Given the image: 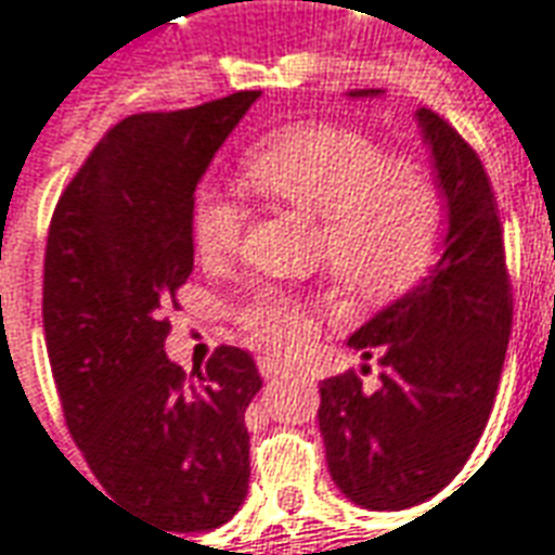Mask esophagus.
Masks as SVG:
<instances>
[{"mask_svg": "<svg viewBox=\"0 0 555 555\" xmlns=\"http://www.w3.org/2000/svg\"><path fill=\"white\" fill-rule=\"evenodd\" d=\"M257 370L262 378H278V375H286V363L278 358H257Z\"/></svg>", "mask_w": 555, "mask_h": 555, "instance_id": "1", "label": "esophagus"}]
</instances>
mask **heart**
I'll use <instances>...</instances> for the list:
<instances>
[{"label":"heart","mask_w":555,"mask_h":555,"mask_svg":"<svg viewBox=\"0 0 555 555\" xmlns=\"http://www.w3.org/2000/svg\"><path fill=\"white\" fill-rule=\"evenodd\" d=\"M242 173L257 192L322 218V250L358 298L378 301L416 283L435 260L443 197L426 165L387 156L378 141L337 124H298L250 150ZM245 209L230 194L201 189L192 238L209 262L236 254ZM238 322L278 351L301 349L317 331L313 305L283 289H260Z\"/></svg>","instance_id":"1"}]
</instances>
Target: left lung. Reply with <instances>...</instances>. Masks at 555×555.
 <instances>
[{
    "label": "left lung",
    "instance_id": "1",
    "mask_svg": "<svg viewBox=\"0 0 555 555\" xmlns=\"http://www.w3.org/2000/svg\"><path fill=\"white\" fill-rule=\"evenodd\" d=\"M416 120L447 201L443 254L349 337L351 349L382 363L378 390L366 393L354 370L319 387L331 479L372 512L426 503L459 476L488 426L512 334L503 224L482 159L431 108Z\"/></svg>",
    "mask_w": 555,
    "mask_h": 555
}]
</instances>
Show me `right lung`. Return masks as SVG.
Instances as JSON below:
<instances>
[{
	"label": "right lung",
	"instance_id": "right-lung-1",
	"mask_svg": "<svg viewBox=\"0 0 555 555\" xmlns=\"http://www.w3.org/2000/svg\"><path fill=\"white\" fill-rule=\"evenodd\" d=\"M257 96L124 117L47 236L43 334L70 438L115 503L177 535L228 524L248 493L257 363L221 346L185 375L165 354V310L194 269L197 180Z\"/></svg>",
	"mask_w": 555,
	"mask_h": 555
}]
</instances>
